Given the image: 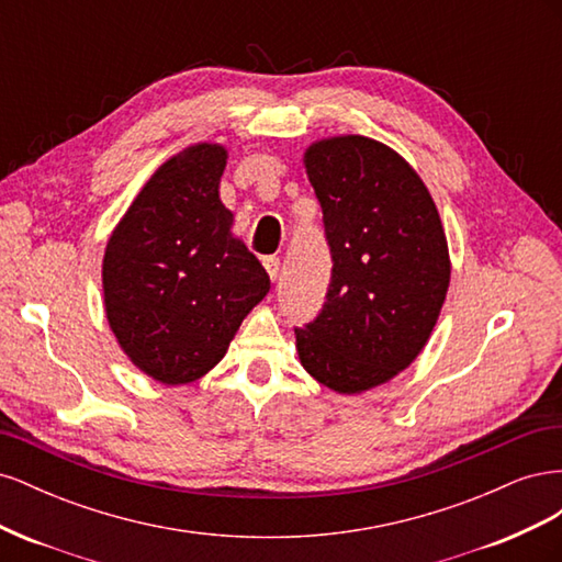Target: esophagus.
I'll use <instances>...</instances> for the list:
<instances>
[{
  "label": "esophagus",
  "mask_w": 562,
  "mask_h": 562,
  "mask_svg": "<svg viewBox=\"0 0 562 562\" xmlns=\"http://www.w3.org/2000/svg\"><path fill=\"white\" fill-rule=\"evenodd\" d=\"M262 265H265V269H267L269 279L277 281V279H279V269H281V260L277 258V255H267V258L262 260Z\"/></svg>",
  "instance_id": "1"
}]
</instances>
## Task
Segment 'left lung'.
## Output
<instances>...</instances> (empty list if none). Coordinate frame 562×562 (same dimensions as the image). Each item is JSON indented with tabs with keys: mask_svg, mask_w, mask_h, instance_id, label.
Segmentation results:
<instances>
[{
	"mask_svg": "<svg viewBox=\"0 0 562 562\" xmlns=\"http://www.w3.org/2000/svg\"><path fill=\"white\" fill-rule=\"evenodd\" d=\"M304 168L333 274L318 316L295 328L300 363L337 394H361L427 345L450 283L446 232L413 166L378 140H318Z\"/></svg>",
	"mask_w": 562,
	"mask_h": 562,
	"instance_id": "left-lung-1",
	"label": "left lung"
}]
</instances>
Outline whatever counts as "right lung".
Wrapping results in <instances>:
<instances>
[{
    "label": "right lung",
    "instance_id": "1",
    "mask_svg": "<svg viewBox=\"0 0 562 562\" xmlns=\"http://www.w3.org/2000/svg\"><path fill=\"white\" fill-rule=\"evenodd\" d=\"M223 145L168 159L112 232L103 260L110 328L128 359L164 384L206 375L269 293L260 260L232 236L220 201Z\"/></svg>",
    "mask_w": 562,
    "mask_h": 562
}]
</instances>
